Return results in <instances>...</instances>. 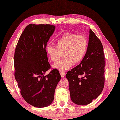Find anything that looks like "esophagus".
Masks as SVG:
<instances>
[{
  "instance_id": "esophagus-1",
  "label": "esophagus",
  "mask_w": 120,
  "mask_h": 120,
  "mask_svg": "<svg viewBox=\"0 0 120 120\" xmlns=\"http://www.w3.org/2000/svg\"><path fill=\"white\" fill-rule=\"evenodd\" d=\"M60 75H61V77L63 78L65 75V72L64 71H60Z\"/></svg>"
}]
</instances>
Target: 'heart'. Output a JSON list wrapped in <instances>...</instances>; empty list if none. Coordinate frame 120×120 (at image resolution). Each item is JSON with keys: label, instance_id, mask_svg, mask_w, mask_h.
<instances>
[{"label": "heart", "instance_id": "b5f03b06", "mask_svg": "<svg viewBox=\"0 0 120 120\" xmlns=\"http://www.w3.org/2000/svg\"><path fill=\"white\" fill-rule=\"evenodd\" d=\"M56 46L48 45L46 52L50 59L57 62L62 56L63 59L54 64V67L60 71H66L74 62H81L87 53L88 41L84 35L66 32L56 41Z\"/></svg>", "mask_w": 120, "mask_h": 120}]
</instances>
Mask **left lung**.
<instances>
[{
    "instance_id": "obj_1",
    "label": "left lung",
    "mask_w": 120,
    "mask_h": 120,
    "mask_svg": "<svg viewBox=\"0 0 120 120\" xmlns=\"http://www.w3.org/2000/svg\"><path fill=\"white\" fill-rule=\"evenodd\" d=\"M104 60L100 40L91 29L87 53L81 63L67 72L70 98L75 103H90L102 92L104 85Z\"/></svg>"
}]
</instances>
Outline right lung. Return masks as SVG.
Masks as SVG:
<instances>
[{"instance_id": "add662e5", "label": "right lung", "mask_w": 120, "mask_h": 120, "mask_svg": "<svg viewBox=\"0 0 120 120\" xmlns=\"http://www.w3.org/2000/svg\"><path fill=\"white\" fill-rule=\"evenodd\" d=\"M55 29L50 24H29L15 49L14 75L18 87L26 102L36 107L47 106L53 102L61 78L57 69L44 75L51 68L45 48Z\"/></svg>"}]
</instances>
